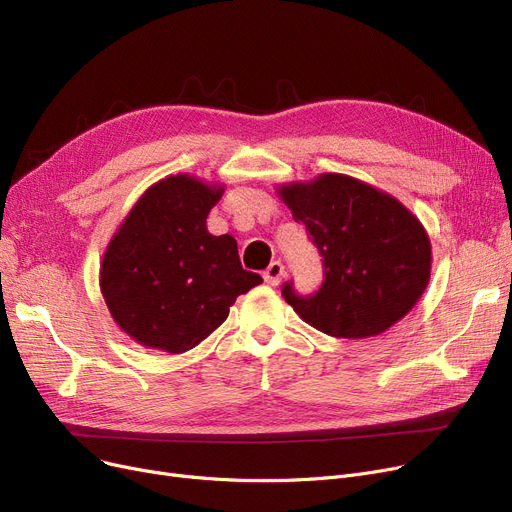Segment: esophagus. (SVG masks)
Segmentation results:
<instances>
[{"instance_id":"34e87169","label":"esophagus","mask_w":512,"mask_h":512,"mask_svg":"<svg viewBox=\"0 0 512 512\" xmlns=\"http://www.w3.org/2000/svg\"><path fill=\"white\" fill-rule=\"evenodd\" d=\"M284 265L280 263V261H272L270 265H267V270L263 272V280H265V284H270V286H278L280 282H282V278H284Z\"/></svg>"}]
</instances>
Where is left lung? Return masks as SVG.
Masks as SVG:
<instances>
[{
  "label": "left lung",
  "mask_w": 512,
  "mask_h": 512,
  "mask_svg": "<svg viewBox=\"0 0 512 512\" xmlns=\"http://www.w3.org/2000/svg\"><path fill=\"white\" fill-rule=\"evenodd\" d=\"M292 218L324 257V284L286 303L311 328L336 338L380 336L421 299L432 276V242L396 197L346 174H319L276 186Z\"/></svg>",
  "instance_id": "8db88e82"
}]
</instances>
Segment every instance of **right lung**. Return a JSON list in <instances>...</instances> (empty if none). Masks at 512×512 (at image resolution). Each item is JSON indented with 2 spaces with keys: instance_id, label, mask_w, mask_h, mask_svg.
Segmentation results:
<instances>
[{
  "instance_id": "obj_1",
  "label": "right lung",
  "mask_w": 512,
  "mask_h": 512,
  "mask_svg": "<svg viewBox=\"0 0 512 512\" xmlns=\"http://www.w3.org/2000/svg\"><path fill=\"white\" fill-rule=\"evenodd\" d=\"M224 188L191 174L161 178L107 242L99 288L116 326L137 344L191 351L224 324L236 297L263 282L242 270L230 234L207 230Z\"/></svg>"
}]
</instances>
